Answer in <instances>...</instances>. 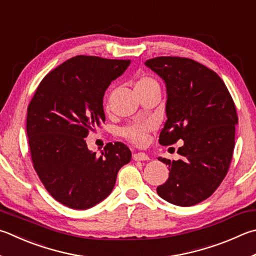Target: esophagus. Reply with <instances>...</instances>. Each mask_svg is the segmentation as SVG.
<instances>
[{
    "label": "esophagus",
    "instance_id": "1",
    "mask_svg": "<svg viewBox=\"0 0 256 256\" xmlns=\"http://www.w3.org/2000/svg\"><path fill=\"white\" fill-rule=\"evenodd\" d=\"M133 160L134 161H148V156L143 152H138V153H134L133 154Z\"/></svg>",
    "mask_w": 256,
    "mask_h": 256
}]
</instances>
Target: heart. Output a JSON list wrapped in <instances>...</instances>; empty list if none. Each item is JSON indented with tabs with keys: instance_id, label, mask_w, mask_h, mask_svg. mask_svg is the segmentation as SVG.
<instances>
[{
	"instance_id": "obj_1",
	"label": "heart",
	"mask_w": 256,
	"mask_h": 256,
	"mask_svg": "<svg viewBox=\"0 0 256 256\" xmlns=\"http://www.w3.org/2000/svg\"><path fill=\"white\" fill-rule=\"evenodd\" d=\"M136 90L159 88V82L151 76H141L136 82ZM153 128L152 122H138L128 125L122 130V136L134 144H143L146 141L148 133Z\"/></svg>"
}]
</instances>
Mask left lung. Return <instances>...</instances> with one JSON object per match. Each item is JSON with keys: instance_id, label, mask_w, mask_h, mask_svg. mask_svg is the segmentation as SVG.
I'll use <instances>...</instances> for the list:
<instances>
[{"instance_id": "1", "label": "left lung", "mask_w": 256, "mask_h": 256, "mask_svg": "<svg viewBox=\"0 0 256 256\" xmlns=\"http://www.w3.org/2000/svg\"><path fill=\"white\" fill-rule=\"evenodd\" d=\"M146 66L166 87V122L159 143L178 148L181 159L170 161L169 178L156 188L161 198L176 206H194L210 197L228 171L238 123L234 100L212 69L189 58L156 57Z\"/></svg>"}]
</instances>
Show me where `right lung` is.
Segmentation results:
<instances>
[{
    "label": "right lung",
    "instance_id": "obj_1",
    "mask_svg": "<svg viewBox=\"0 0 256 256\" xmlns=\"http://www.w3.org/2000/svg\"><path fill=\"white\" fill-rule=\"evenodd\" d=\"M131 60L76 56L51 70L28 106L26 134L36 174L56 200L88 209L112 192L118 170L131 161L125 144L108 143L102 156L85 138L105 122L103 97Z\"/></svg>",
    "mask_w": 256,
    "mask_h": 256
}]
</instances>
